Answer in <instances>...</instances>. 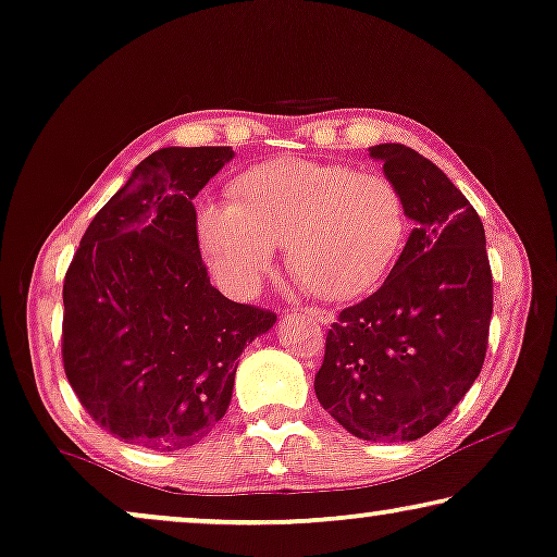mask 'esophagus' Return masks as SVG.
Returning a JSON list of instances; mask_svg holds the SVG:
<instances>
[{"instance_id": "esophagus-1", "label": "esophagus", "mask_w": 557, "mask_h": 557, "mask_svg": "<svg viewBox=\"0 0 557 557\" xmlns=\"http://www.w3.org/2000/svg\"><path fill=\"white\" fill-rule=\"evenodd\" d=\"M305 315H310V318H315L318 323H323V325H331L333 320H335V315L331 310H320V308H300Z\"/></svg>"}]
</instances>
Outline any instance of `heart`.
<instances>
[{"instance_id":"b5f03b06","label":"heart","mask_w":557,"mask_h":557,"mask_svg":"<svg viewBox=\"0 0 557 557\" xmlns=\"http://www.w3.org/2000/svg\"><path fill=\"white\" fill-rule=\"evenodd\" d=\"M409 234L391 178L348 163L275 159L247 169L230 203H203L199 239L211 272L249 295L285 247L293 277L320 300H354L388 275Z\"/></svg>"}]
</instances>
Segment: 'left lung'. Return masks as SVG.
<instances>
[{
	"mask_svg": "<svg viewBox=\"0 0 557 557\" xmlns=\"http://www.w3.org/2000/svg\"><path fill=\"white\" fill-rule=\"evenodd\" d=\"M417 230L386 282L325 335L315 396L366 442H413L449 417L482 371L492 320L484 226L449 176L404 144L368 148Z\"/></svg>",
	"mask_w": 557,
	"mask_h": 557,
	"instance_id": "obj_1",
	"label": "left lung"
}]
</instances>
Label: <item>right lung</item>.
Returning <instances> with one entry per match:
<instances>
[{
	"label": "right lung",
	"mask_w": 557,
	"mask_h": 557,
	"mask_svg": "<svg viewBox=\"0 0 557 557\" xmlns=\"http://www.w3.org/2000/svg\"><path fill=\"white\" fill-rule=\"evenodd\" d=\"M230 146L161 148L92 216L62 285V366L108 434L174 451L232 401L242 350L277 315L232 302L201 262L194 197Z\"/></svg>",
	"instance_id": "obj_1"
}]
</instances>
